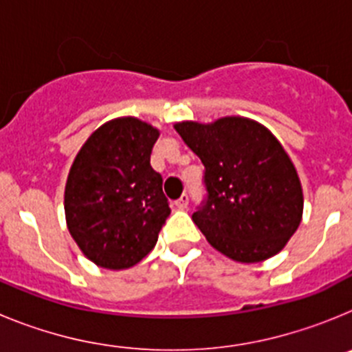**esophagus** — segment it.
<instances>
[{
	"instance_id": "1",
	"label": "esophagus",
	"mask_w": 352,
	"mask_h": 352,
	"mask_svg": "<svg viewBox=\"0 0 352 352\" xmlns=\"http://www.w3.org/2000/svg\"><path fill=\"white\" fill-rule=\"evenodd\" d=\"M174 206L178 208V210H185V208L188 206V195L183 194L182 197H179L178 201H176V203H174Z\"/></svg>"
}]
</instances>
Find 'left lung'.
I'll list each match as a JSON object with an SVG mask.
<instances>
[{"label":"left lung","instance_id":"obj_1","mask_svg":"<svg viewBox=\"0 0 352 352\" xmlns=\"http://www.w3.org/2000/svg\"><path fill=\"white\" fill-rule=\"evenodd\" d=\"M174 129L204 166L208 194L192 220L211 247L247 264L278 254L301 222L303 190L275 135L241 116Z\"/></svg>","mask_w":352,"mask_h":352}]
</instances>
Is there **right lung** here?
<instances>
[{"instance_id":"1","label":"right lung","mask_w":352,"mask_h":352,"mask_svg":"<svg viewBox=\"0 0 352 352\" xmlns=\"http://www.w3.org/2000/svg\"><path fill=\"white\" fill-rule=\"evenodd\" d=\"M158 132L146 121L116 118L79 149L65 186L72 238L91 263L126 270L157 245L170 213L162 176L149 164Z\"/></svg>"}]
</instances>
